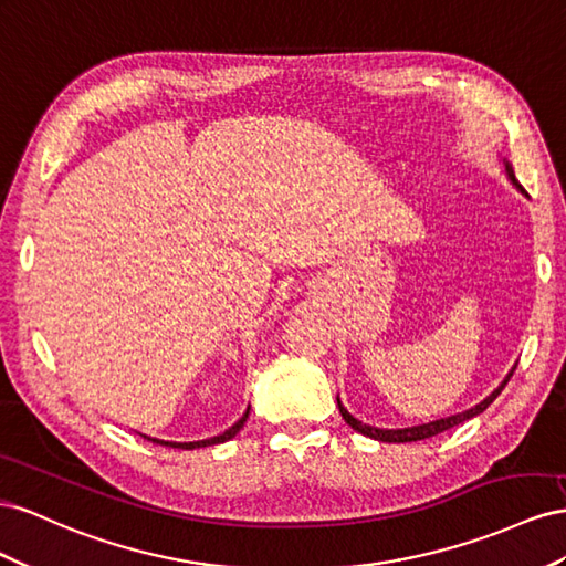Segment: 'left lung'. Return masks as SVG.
<instances>
[{
	"label": "left lung",
	"instance_id": "obj_1",
	"mask_svg": "<svg viewBox=\"0 0 566 566\" xmlns=\"http://www.w3.org/2000/svg\"><path fill=\"white\" fill-rule=\"evenodd\" d=\"M505 172H507V180H510L516 189H520V191L524 193V197H528L526 189H524V187L520 185V180H516V177H514V170H512V166L507 164V160H505ZM514 369H516V365L510 369L507 377H505L503 381H500L497 389H495L491 396L483 398L481 402H476L474 408L464 410V412H458V415H450V417L433 419V422H427V424L406 427V429H379V427H373V424H365V422H360L358 417H353V415L344 408V402H342V398H338V396H336V402H338V412H342V417L346 419V424H348L353 431H358V433H363V436H369V439L381 441V443H412V441H424V439H431V436L441 433V431H446V429H453V427L467 422V419H472V417H476V415H481L483 410H486V408L491 406V402L500 396V391L505 389V384H507L510 377L514 375Z\"/></svg>",
	"mask_w": 566,
	"mask_h": 566
}]
</instances>
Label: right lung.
<instances>
[{"label":"right lung","instance_id":"add662e5","mask_svg":"<svg viewBox=\"0 0 566 566\" xmlns=\"http://www.w3.org/2000/svg\"><path fill=\"white\" fill-rule=\"evenodd\" d=\"M249 410H251V408H247V412L241 415V417L237 419V422H234L230 429H224L222 433L213 436V439H203V441H189V443H177V441H160V439H151V436H144V433H139V436H144V439H147V441H154V443H158V446H168V448H182V450L206 448V446H218V443H224V441L234 439V436L241 431V427L247 424V419H249Z\"/></svg>","mask_w":566,"mask_h":566}]
</instances>
